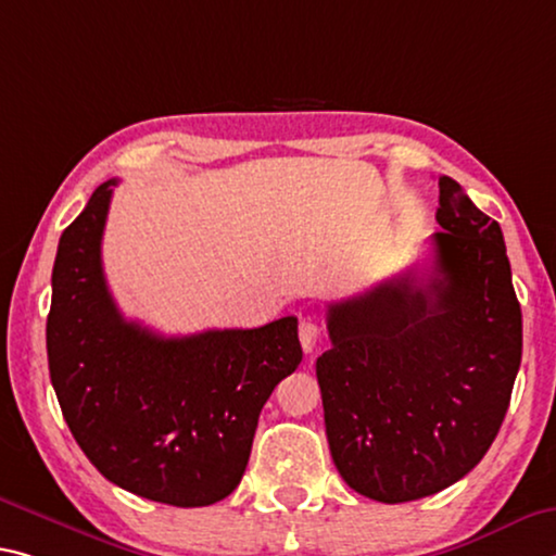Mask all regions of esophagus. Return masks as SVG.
I'll return each instance as SVG.
<instances>
[{"instance_id":"1","label":"esophagus","mask_w":556,"mask_h":556,"mask_svg":"<svg viewBox=\"0 0 556 556\" xmlns=\"http://www.w3.org/2000/svg\"><path fill=\"white\" fill-rule=\"evenodd\" d=\"M299 341H302L304 354H312L316 349V341H319V326H316L312 319H304L299 324Z\"/></svg>"}]
</instances>
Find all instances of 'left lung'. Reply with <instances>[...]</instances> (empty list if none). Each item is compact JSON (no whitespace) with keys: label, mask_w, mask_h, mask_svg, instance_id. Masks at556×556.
Here are the masks:
<instances>
[{"label":"left lung","mask_w":556,"mask_h":556,"mask_svg":"<svg viewBox=\"0 0 556 556\" xmlns=\"http://www.w3.org/2000/svg\"><path fill=\"white\" fill-rule=\"evenodd\" d=\"M438 185L433 267L329 304L331 349L316 358L333 465L386 505L435 495L482 460L522 361L500 225L453 178Z\"/></svg>","instance_id":"1"}]
</instances>
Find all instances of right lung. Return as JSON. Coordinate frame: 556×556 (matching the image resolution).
Wrapping results in <instances>:
<instances>
[{"label": "right lung", "instance_id": "add662e5", "mask_svg": "<svg viewBox=\"0 0 556 556\" xmlns=\"http://www.w3.org/2000/svg\"><path fill=\"white\" fill-rule=\"evenodd\" d=\"M109 180L66 227L51 275L49 374L68 430L105 480L205 507L240 484L262 405L302 361L296 316L161 337L123 319L105 285Z\"/></svg>", "mask_w": 556, "mask_h": 556}]
</instances>
